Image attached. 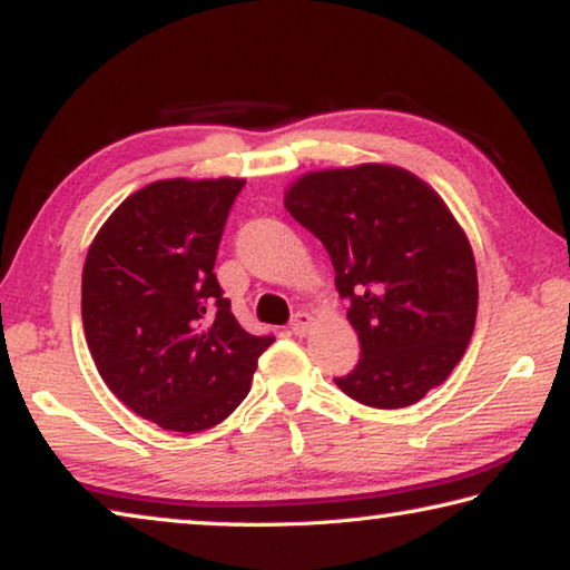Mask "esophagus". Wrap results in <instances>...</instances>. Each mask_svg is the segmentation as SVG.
Instances as JSON below:
<instances>
[{
  "instance_id": "esophagus-1",
  "label": "esophagus",
  "mask_w": 570,
  "mask_h": 570,
  "mask_svg": "<svg viewBox=\"0 0 570 570\" xmlns=\"http://www.w3.org/2000/svg\"><path fill=\"white\" fill-rule=\"evenodd\" d=\"M312 324H314V316L312 314L296 312L294 320H292V332L298 334V336H304L308 330H312Z\"/></svg>"
}]
</instances>
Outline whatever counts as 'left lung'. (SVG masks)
<instances>
[{"mask_svg": "<svg viewBox=\"0 0 570 570\" xmlns=\"http://www.w3.org/2000/svg\"><path fill=\"white\" fill-rule=\"evenodd\" d=\"M284 206L330 250L360 336V362L336 387L397 410L445 382L478 316L475 256L445 200L410 170L364 163L306 173Z\"/></svg>", "mask_w": 570, "mask_h": 570, "instance_id": "obj_1", "label": "left lung"}]
</instances>
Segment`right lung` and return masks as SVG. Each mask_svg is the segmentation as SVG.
Returning <instances> with one entry per match:
<instances>
[{
    "instance_id": "1",
    "label": "right lung",
    "mask_w": 570,
    "mask_h": 570,
    "mask_svg": "<svg viewBox=\"0 0 570 570\" xmlns=\"http://www.w3.org/2000/svg\"><path fill=\"white\" fill-rule=\"evenodd\" d=\"M238 178L156 180L105 220L82 268V326L100 377L163 430L224 422L274 336L236 322L214 274Z\"/></svg>"
}]
</instances>
